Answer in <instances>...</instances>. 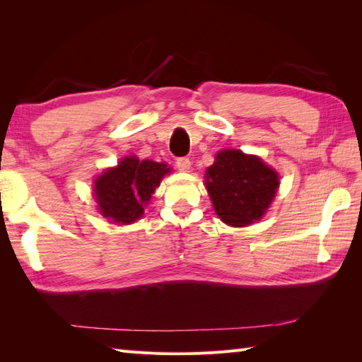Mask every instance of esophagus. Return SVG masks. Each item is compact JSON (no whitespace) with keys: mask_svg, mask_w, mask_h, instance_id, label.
Returning a JSON list of instances; mask_svg holds the SVG:
<instances>
[{"mask_svg":"<svg viewBox=\"0 0 362 362\" xmlns=\"http://www.w3.org/2000/svg\"><path fill=\"white\" fill-rule=\"evenodd\" d=\"M175 166L180 169V171H183V173H188L189 171V168H191V161H189V158H187V157H180V158H177V161H175Z\"/></svg>","mask_w":362,"mask_h":362,"instance_id":"1","label":"esophagus"}]
</instances>
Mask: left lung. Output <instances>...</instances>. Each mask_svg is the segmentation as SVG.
<instances>
[{"mask_svg":"<svg viewBox=\"0 0 362 362\" xmlns=\"http://www.w3.org/2000/svg\"><path fill=\"white\" fill-rule=\"evenodd\" d=\"M279 174L257 156L221 151L205 171V187L219 219L245 227L264 216L279 189Z\"/></svg>","mask_w":362,"mask_h":362,"instance_id":"1","label":"left lung"}]
</instances>
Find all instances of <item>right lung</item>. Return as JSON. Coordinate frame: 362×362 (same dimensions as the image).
<instances>
[{"instance_id": "1", "label": "right lung", "mask_w": 362, "mask_h": 362, "mask_svg": "<svg viewBox=\"0 0 362 362\" xmlns=\"http://www.w3.org/2000/svg\"><path fill=\"white\" fill-rule=\"evenodd\" d=\"M169 171L166 163L124 157L96 177L93 191L99 213L113 224H132L143 216L144 206Z\"/></svg>"}]
</instances>
